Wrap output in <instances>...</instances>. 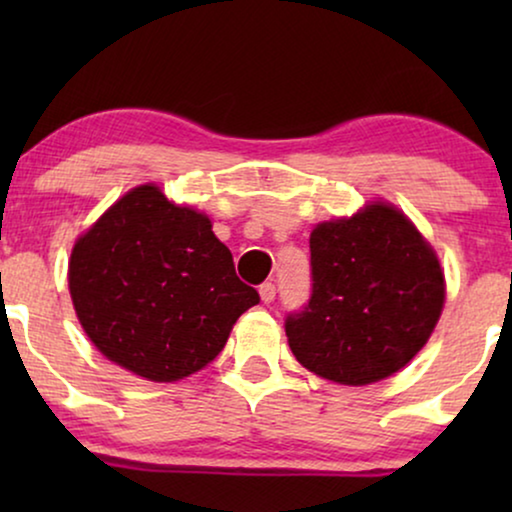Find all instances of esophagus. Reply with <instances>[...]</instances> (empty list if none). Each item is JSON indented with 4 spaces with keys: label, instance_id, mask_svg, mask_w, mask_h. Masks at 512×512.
I'll use <instances>...</instances> for the list:
<instances>
[{
    "label": "esophagus",
    "instance_id": "34e87169",
    "mask_svg": "<svg viewBox=\"0 0 512 512\" xmlns=\"http://www.w3.org/2000/svg\"><path fill=\"white\" fill-rule=\"evenodd\" d=\"M258 293H261V300L265 305H270L272 300H275V293H277V289H275V284L272 282H263L261 286H258Z\"/></svg>",
    "mask_w": 512,
    "mask_h": 512
}]
</instances>
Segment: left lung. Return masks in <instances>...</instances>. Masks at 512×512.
I'll use <instances>...</instances> for the list:
<instances>
[{
  "instance_id": "8db88e82",
  "label": "left lung",
  "mask_w": 512,
  "mask_h": 512,
  "mask_svg": "<svg viewBox=\"0 0 512 512\" xmlns=\"http://www.w3.org/2000/svg\"><path fill=\"white\" fill-rule=\"evenodd\" d=\"M312 296L286 317L296 359L314 375L363 387L394 375L431 338L445 277L408 216L373 202L310 235Z\"/></svg>"
}]
</instances>
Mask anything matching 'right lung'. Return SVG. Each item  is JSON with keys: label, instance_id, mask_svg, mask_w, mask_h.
Here are the masks:
<instances>
[{"label": "right lung", "instance_id": "1", "mask_svg": "<svg viewBox=\"0 0 512 512\" xmlns=\"http://www.w3.org/2000/svg\"><path fill=\"white\" fill-rule=\"evenodd\" d=\"M69 293L90 342L130 373L177 382L214 361L258 300L207 214L132 188L79 240Z\"/></svg>", "mask_w": 512, "mask_h": 512}]
</instances>
